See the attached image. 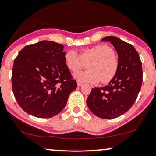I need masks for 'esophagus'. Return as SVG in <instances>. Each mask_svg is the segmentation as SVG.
I'll return each mask as SVG.
<instances>
[{
	"label": "esophagus",
	"instance_id": "1",
	"mask_svg": "<svg viewBox=\"0 0 156 156\" xmlns=\"http://www.w3.org/2000/svg\"><path fill=\"white\" fill-rule=\"evenodd\" d=\"M76 82H77V86H78V87H81V86H82L83 83H82V82H80V81L77 80V81H76Z\"/></svg>",
	"mask_w": 156,
	"mask_h": 156
}]
</instances>
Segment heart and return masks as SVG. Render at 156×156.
I'll return each mask as SVG.
<instances>
[{"label":"heart","instance_id":"1","mask_svg":"<svg viewBox=\"0 0 156 156\" xmlns=\"http://www.w3.org/2000/svg\"><path fill=\"white\" fill-rule=\"evenodd\" d=\"M114 51L106 45H97L83 49L80 54L75 50H69L64 54V62L69 69L76 71L83 65L84 62L92 59L88 64V71L74 72V77L84 82L96 84L110 82L116 75L118 69V59Z\"/></svg>","mask_w":156,"mask_h":156}]
</instances>
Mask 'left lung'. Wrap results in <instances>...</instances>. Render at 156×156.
<instances>
[{"instance_id": "1", "label": "left lung", "mask_w": 156, "mask_h": 156, "mask_svg": "<svg viewBox=\"0 0 156 156\" xmlns=\"http://www.w3.org/2000/svg\"><path fill=\"white\" fill-rule=\"evenodd\" d=\"M101 41L110 42L118 52V69L108 85L92 88L87 105L99 118L113 119L130 110L136 100L143 82L142 62L131 44L112 36Z\"/></svg>"}]
</instances>
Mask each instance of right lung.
<instances>
[{"mask_svg":"<svg viewBox=\"0 0 156 156\" xmlns=\"http://www.w3.org/2000/svg\"><path fill=\"white\" fill-rule=\"evenodd\" d=\"M64 46L41 41L26 46L14 59L12 90L19 106L36 118L58 115L76 88L64 62Z\"/></svg>","mask_w":156,"mask_h":156,"instance_id":"obj_1","label":"right lung"}]
</instances>
